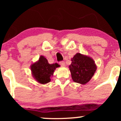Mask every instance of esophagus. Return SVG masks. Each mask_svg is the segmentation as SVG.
Listing matches in <instances>:
<instances>
[{
    "label": "esophagus",
    "mask_w": 121,
    "mask_h": 121,
    "mask_svg": "<svg viewBox=\"0 0 121 121\" xmlns=\"http://www.w3.org/2000/svg\"><path fill=\"white\" fill-rule=\"evenodd\" d=\"M60 64L61 66H65V63L64 61H60Z\"/></svg>",
    "instance_id": "obj_1"
}]
</instances>
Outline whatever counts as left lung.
Returning <instances> with one entry per match:
<instances>
[{"mask_svg":"<svg viewBox=\"0 0 121 121\" xmlns=\"http://www.w3.org/2000/svg\"><path fill=\"white\" fill-rule=\"evenodd\" d=\"M71 61L72 63L69 68L73 81L82 85L88 82L97 69L93 59L86 55L77 53L71 59Z\"/></svg>","mask_w":121,"mask_h":121,"instance_id":"8db88e82","label":"left lung"}]
</instances>
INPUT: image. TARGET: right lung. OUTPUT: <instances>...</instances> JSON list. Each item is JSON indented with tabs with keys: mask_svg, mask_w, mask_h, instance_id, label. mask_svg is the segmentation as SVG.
<instances>
[{
	"mask_svg": "<svg viewBox=\"0 0 121 121\" xmlns=\"http://www.w3.org/2000/svg\"><path fill=\"white\" fill-rule=\"evenodd\" d=\"M58 67L60 65L57 63L50 64L45 57L40 56L37 61L30 65V70L33 77L37 82L45 84L51 81V77Z\"/></svg>",
	"mask_w": 121,
	"mask_h": 121,
	"instance_id": "add662e5",
	"label": "right lung"
}]
</instances>
